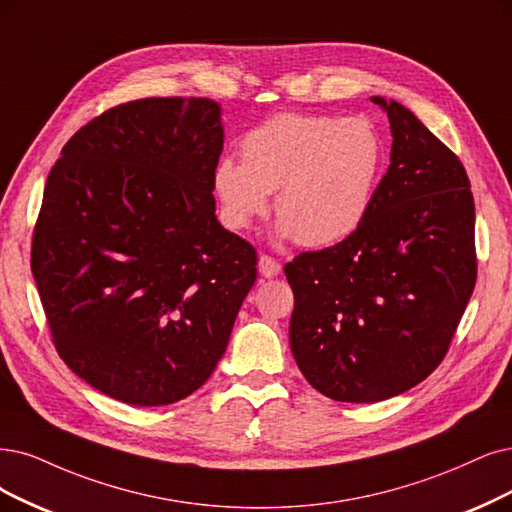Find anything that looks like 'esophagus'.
Listing matches in <instances>:
<instances>
[{"instance_id": "obj_1", "label": "esophagus", "mask_w": 512, "mask_h": 512, "mask_svg": "<svg viewBox=\"0 0 512 512\" xmlns=\"http://www.w3.org/2000/svg\"><path fill=\"white\" fill-rule=\"evenodd\" d=\"M257 268H259V274L266 276V278H274V276H278L282 272L280 263L274 257H270V255H261L259 261H257Z\"/></svg>"}]
</instances>
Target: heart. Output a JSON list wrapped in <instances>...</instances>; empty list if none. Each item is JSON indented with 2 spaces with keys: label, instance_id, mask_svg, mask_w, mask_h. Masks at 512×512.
<instances>
[{
  "label": "heart",
  "instance_id": "1",
  "mask_svg": "<svg viewBox=\"0 0 512 512\" xmlns=\"http://www.w3.org/2000/svg\"><path fill=\"white\" fill-rule=\"evenodd\" d=\"M240 158L213 168V192L227 227L244 232L270 211L276 236L331 246L365 221L384 173L386 147L367 118L278 113L240 139Z\"/></svg>",
  "mask_w": 512,
  "mask_h": 512
}]
</instances>
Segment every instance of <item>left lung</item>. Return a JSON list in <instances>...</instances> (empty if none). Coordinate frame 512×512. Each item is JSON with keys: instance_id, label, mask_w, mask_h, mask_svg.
Listing matches in <instances>:
<instances>
[{"instance_id": "8db88e82", "label": "left lung", "mask_w": 512, "mask_h": 512, "mask_svg": "<svg viewBox=\"0 0 512 512\" xmlns=\"http://www.w3.org/2000/svg\"><path fill=\"white\" fill-rule=\"evenodd\" d=\"M390 166L358 230L285 266L291 352L333 401L377 403L439 367L477 280L475 200L462 162L396 101Z\"/></svg>"}]
</instances>
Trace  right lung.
<instances>
[{
    "instance_id": "right-lung-1",
    "label": "right lung",
    "mask_w": 512,
    "mask_h": 512,
    "mask_svg": "<svg viewBox=\"0 0 512 512\" xmlns=\"http://www.w3.org/2000/svg\"><path fill=\"white\" fill-rule=\"evenodd\" d=\"M221 105L141 99L80 128L52 166L31 270L56 352L111 399L198 390L230 342L257 255L217 221Z\"/></svg>"
}]
</instances>
